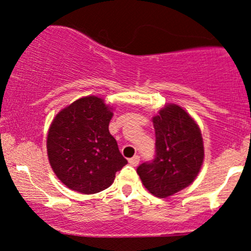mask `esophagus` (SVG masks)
Listing matches in <instances>:
<instances>
[{"instance_id": "1", "label": "esophagus", "mask_w": 251, "mask_h": 251, "mask_svg": "<svg viewBox=\"0 0 251 251\" xmlns=\"http://www.w3.org/2000/svg\"><path fill=\"white\" fill-rule=\"evenodd\" d=\"M139 155H134V157H132V158H129L128 159V163L131 164L132 166H137L138 164H139Z\"/></svg>"}]
</instances>
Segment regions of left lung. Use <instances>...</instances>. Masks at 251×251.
<instances>
[{"mask_svg":"<svg viewBox=\"0 0 251 251\" xmlns=\"http://www.w3.org/2000/svg\"><path fill=\"white\" fill-rule=\"evenodd\" d=\"M155 154L137 168L144 186L165 198L190 185L204 158L203 139L195 120L177 105H166L153 118Z\"/></svg>","mask_w":251,"mask_h":251,"instance_id":"8db88e82","label":"left lung"}]
</instances>
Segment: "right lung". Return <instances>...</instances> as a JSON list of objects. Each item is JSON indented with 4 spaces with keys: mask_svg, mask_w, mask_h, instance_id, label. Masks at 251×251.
<instances>
[{
    "mask_svg": "<svg viewBox=\"0 0 251 251\" xmlns=\"http://www.w3.org/2000/svg\"><path fill=\"white\" fill-rule=\"evenodd\" d=\"M113 113L102 99L86 97L62 109L51 123L47 152L51 169L67 188L97 194L127 164L108 131Z\"/></svg>",
    "mask_w": 251,
    "mask_h": 251,
    "instance_id": "right-lung-1",
    "label": "right lung"
}]
</instances>
